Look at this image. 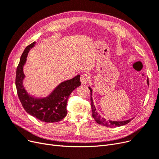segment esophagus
Segmentation results:
<instances>
[{"label":"esophagus","instance_id":"obj_1","mask_svg":"<svg viewBox=\"0 0 159 159\" xmlns=\"http://www.w3.org/2000/svg\"><path fill=\"white\" fill-rule=\"evenodd\" d=\"M80 81H81V84L83 85H85L87 84L88 81H89V75L88 74H82L80 77Z\"/></svg>","mask_w":159,"mask_h":159}]
</instances>
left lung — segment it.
Segmentation results:
<instances>
[{
    "instance_id": "obj_1",
    "label": "left lung",
    "mask_w": 159,
    "mask_h": 159,
    "mask_svg": "<svg viewBox=\"0 0 159 159\" xmlns=\"http://www.w3.org/2000/svg\"><path fill=\"white\" fill-rule=\"evenodd\" d=\"M147 84H148V79H147ZM89 89L91 91V109H92V117L94 118L95 121L97 122L98 124L102 125L105 126L107 127L113 128V127L125 125L129 123L133 119V118L130 119L126 120V121H111V120H106V119L101 117L100 115L97 112V111H96L95 107L93 104V99H92V89H91L90 87H89Z\"/></svg>"
}]
</instances>
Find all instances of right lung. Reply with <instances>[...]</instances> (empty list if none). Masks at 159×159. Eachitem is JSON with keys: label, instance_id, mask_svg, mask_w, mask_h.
Here are the masks:
<instances>
[{"label": "right lung", "instance_id": "add662e5", "mask_svg": "<svg viewBox=\"0 0 159 159\" xmlns=\"http://www.w3.org/2000/svg\"><path fill=\"white\" fill-rule=\"evenodd\" d=\"M35 44L36 42H34L26 48L17 67L15 84L18 98L26 111L33 117L46 123L60 121L67 115L66 106L70 95L81 85L80 75L60 83L45 98H35L28 94L23 85L25 78L23 68L28 52Z\"/></svg>", "mask_w": 159, "mask_h": 159}]
</instances>
